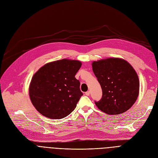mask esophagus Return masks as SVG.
<instances>
[{
	"mask_svg": "<svg viewBox=\"0 0 158 158\" xmlns=\"http://www.w3.org/2000/svg\"><path fill=\"white\" fill-rule=\"evenodd\" d=\"M85 95H86V96H89V91H88V92H85Z\"/></svg>",
	"mask_w": 158,
	"mask_h": 158,
	"instance_id": "esophagus-1",
	"label": "esophagus"
}]
</instances>
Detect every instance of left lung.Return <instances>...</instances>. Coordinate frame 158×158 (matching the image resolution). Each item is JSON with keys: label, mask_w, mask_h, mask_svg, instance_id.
Returning a JSON list of instances; mask_svg holds the SVG:
<instances>
[{"label": "left lung", "mask_w": 158, "mask_h": 158, "mask_svg": "<svg viewBox=\"0 0 158 158\" xmlns=\"http://www.w3.org/2000/svg\"><path fill=\"white\" fill-rule=\"evenodd\" d=\"M93 72L102 90L100 101L95 102L98 108L108 114L127 111L139 95L137 73L125 60L110 57L92 63Z\"/></svg>", "instance_id": "obj_1"}]
</instances>
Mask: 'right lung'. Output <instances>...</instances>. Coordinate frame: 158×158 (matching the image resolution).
<instances>
[{
	"label": "right lung",
	"instance_id": "add662e5",
	"mask_svg": "<svg viewBox=\"0 0 158 158\" xmlns=\"http://www.w3.org/2000/svg\"><path fill=\"white\" fill-rule=\"evenodd\" d=\"M82 63L63 59L44 65L32 76L29 97L36 110L45 117L61 119L76 108L82 93L75 76Z\"/></svg>",
	"mask_w": 158,
	"mask_h": 158
}]
</instances>
